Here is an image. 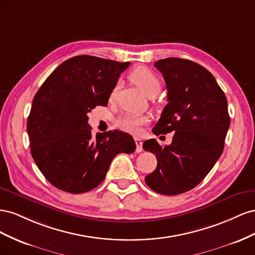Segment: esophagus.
Masks as SVG:
<instances>
[{
	"instance_id": "obj_1",
	"label": "esophagus",
	"mask_w": 255,
	"mask_h": 255,
	"mask_svg": "<svg viewBox=\"0 0 255 255\" xmlns=\"http://www.w3.org/2000/svg\"><path fill=\"white\" fill-rule=\"evenodd\" d=\"M134 142H135V145H136V148H135V151L136 152H141L143 150V147H142V140L140 139V137H134Z\"/></svg>"
}]
</instances>
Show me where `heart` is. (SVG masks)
I'll list each match as a JSON object with an SVG mask.
<instances>
[{
    "instance_id": "heart-1",
    "label": "heart",
    "mask_w": 255,
    "mask_h": 255,
    "mask_svg": "<svg viewBox=\"0 0 255 255\" xmlns=\"http://www.w3.org/2000/svg\"><path fill=\"white\" fill-rule=\"evenodd\" d=\"M129 78L131 81L139 87V89L147 95L148 97H154L159 93L160 89H161V82H160V79L158 76L152 72L150 69L146 67H136L131 72H130ZM116 91L118 89L114 87L110 94V100H113ZM147 120L144 116H139L134 114H124L121 118L116 120L115 124L116 126L121 128L122 130L129 133L136 134L139 133L141 127L146 124Z\"/></svg>"
}]
</instances>
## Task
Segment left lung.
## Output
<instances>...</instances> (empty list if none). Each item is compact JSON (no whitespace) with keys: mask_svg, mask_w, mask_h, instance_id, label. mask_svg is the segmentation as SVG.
Instances as JSON below:
<instances>
[{"mask_svg":"<svg viewBox=\"0 0 255 255\" xmlns=\"http://www.w3.org/2000/svg\"><path fill=\"white\" fill-rule=\"evenodd\" d=\"M155 67L166 83L168 105L152 132L174 135L163 147L155 139L144 142L157 157L145 183L160 194L176 195L198 186L220 158L231 123L228 100L215 77L192 61L168 57Z\"/></svg>","mask_w":255,"mask_h":255,"instance_id":"1","label":"left lung"}]
</instances>
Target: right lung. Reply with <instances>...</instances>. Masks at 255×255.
I'll list each match as a JSON object with an SVG mask.
<instances>
[{
    "label": "right lung",
    "instance_id": "obj_1",
    "mask_svg": "<svg viewBox=\"0 0 255 255\" xmlns=\"http://www.w3.org/2000/svg\"><path fill=\"white\" fill-rule=\"evenodd\" d=\"M130 65L92 55L63 62L33 99L27 118L31 154L43 176L60 190L84 193L103 183L113 158L135 150L132 136L119 130L93 136L89 114L108 105Z\"/></svg>",
    "mask_w": 255,
    "mask_h": 255
}]
</instances>
